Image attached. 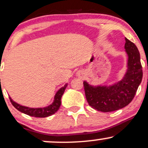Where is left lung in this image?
<instances>
[{"instance_id":"8db88e82","label":"left lung","mask_w":148,"mask_h":148,"mask_svg":"<svg viewBox=\"0 0 148 148\" xmlns=\"http://www.w3.org/2000/svg\"><path fill=\"white\" fill-rule=\"evenodd\" d=\"M127 69L121 81L111 86H93L84 82L85 95L92 108L103 112L123 108L132 101L143 77L140 53L134 43L125 38Z\"/></svg>"}]
</instances>
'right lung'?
<instances>
[{"label":"right lung","instance_id":"right-lung-1","mask_svg":"<svg viewBox=\"0 0 148 148\" xmlns=\"http://www.w3.org/2000/svg\"><path fill=\"white\" fill-rule=\"evenodd\" d=\"M68 84H66L63 87L59 89L55 95L53 102L51 105L44 108H29L21 106L16 102L14 101L12 98L10 97L11 103L14 107L19 110L20 112L25 113V114L34 117H47V116L52 115L59 110L60 105H61V98L64 94L66 88Z\"/></svg>","mask_w":148,"mask_h":148}]
</instances>
